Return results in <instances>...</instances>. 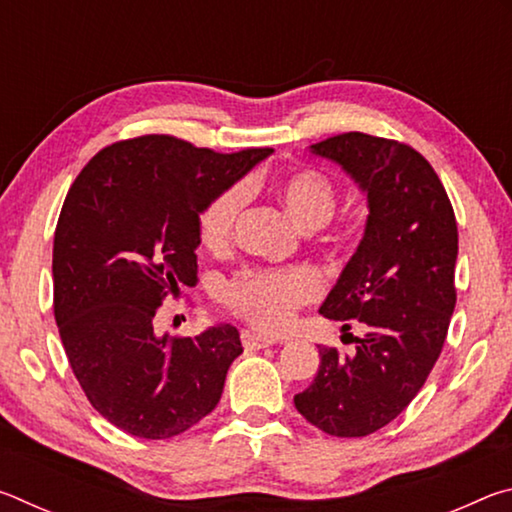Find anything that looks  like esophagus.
<instances>
[{"label":"esophagus","mask_w":512,"mask_h":512,"mask_svg":"<svg viewBox=\"0 0 512 512\" xmlns=\"http://www.w3.org/2000/svg\"><path fill=\"white\" fill-rule=\"evenodd\" d=\"M241 343H244L246 350H262V348H268V345L277 343V339H273V336L250 332V329H244V332H241Z\"/></svg>","instance_id":"obj_1"}]
</instances>
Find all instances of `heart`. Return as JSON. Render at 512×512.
<instances>
[{"label":"heart","mask_w":512,"mask_h":512,"mask_svg":"<svg viewBox=\"0 0 512 512\" xmlns=\"http://www.w3.org/2000/svg\"><path fill=\"white\" fill-rule=\"evenodd\" d=\"M275 194L293 221L305 230L323 228L339 203V189L334 180L318 169L284 173L282 178H277ZM246 196L244 185H230L203 207L198 216V239L210 253H221L230 246ZM318 293L320 280L311 268H289V271L246 268L225 284L223 302L255 327L280 332L293 323V316L302 305L318 298Z\"/></svg>","instance_id":"obj_1"}]
</instances>
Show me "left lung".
<instances>
[{
  "instance_id": "left-lung-1",
  "label": "left lung",
  "mask_w": 512,
  "mask_h": 512,
  "mask_svg": "<svg viewBox=\"0 0 512 512\" xmlns=\"http://www.w3.org/2000/svg\"><path fill=\"white\" fill-rule=\"evenodd\" d=\"M339 162L368 194L357 253L320 314L359 320L366 334L352 354L318 348L311 386L293 397L302 418L339 438L386 427L418 395L443 352L456 307L458 228L438 173L413 146L366 133L311 144Z\"/></svg>"
}]
</instances>
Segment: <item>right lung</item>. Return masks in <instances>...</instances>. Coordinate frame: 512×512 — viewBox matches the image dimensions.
<instances>
[{
    "label": "right lung",
    "mask_w": 512,
    "mask_h": 512,
    "mask_svg": "<svg viewBox=\"0 0 512 512\" xmlns=\"http://www.w3.org/2000/svg\"><path fill=\"white\" fill-rule=\"evenodd\" d=\"M268 149L216 153L173 135L101 149L69 187L54 235V316L76 379L137 438L192 429L219 404L241 348L232 325L155 336V311L196 287L198 214Z\"/></svg>",
    "instance_id": "obj_1"
}]
</instances>
